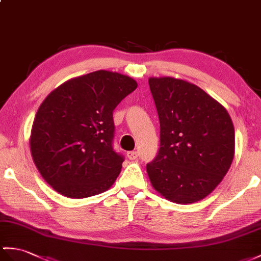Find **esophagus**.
Here are the masks:
<instances>
[{
    "label": "esophagus",
    "mask_w": 261,
    "mask_h": 261,
    "mask_svg": "<svg viewBox=\"0 0 261 261\" xmlns=\"http://www.w3.org/2000/svg\"><path fill=\"white\" fill-rule=\"evenodd\" d=\"M138 155L139 153L137 151H129V152H126V156H128L130 160H136L138 158Z\"/></svg>",
    "instance_id": "34e87169"
}]
</instances>
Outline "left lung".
<instances>
[{
  "instance_id": "1",
  "label": "left lung",
  "mask_w": 261,
  "mask_h": 261,
  "mask_svg": "<svg viewBox=\"0 0 261 261\" xmlns=\"http://www.w3.org/2000/svg\"><path fill=\"white\" fill-rule=\"evenodd\" d=\"M160 122V149L147 165L150 182L169 201L188 204L213 192L234 156V128L225 107L193 83L149 77Z\"/></svg>"
}]
</instances>
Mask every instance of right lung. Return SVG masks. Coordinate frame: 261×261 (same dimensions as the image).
Returning a JSON list of instances; mask_svg holds the SVG:
<instances>
[{"label":"right lung","instance_id":"add662e5","mask_svg":"<svg viewBox=\"0 0 261 261\" xmlns=\"http://www.w3.org/2000/svg\"><path fill=\"white\" fill-rule=\"evenodd\" d=\"M137 87L128 75L99 70L65 81L41 103L30 150L54 190L82 199L112 187L123 162L112 148V112Z\"/></svg>","mask_w":261,"mask_h":261}]
</instances>
